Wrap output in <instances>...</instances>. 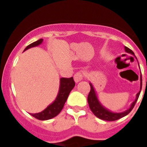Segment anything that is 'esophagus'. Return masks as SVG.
<instances>
[{
	"instance_id": "obj_1",
	"label": "esophagus",
	"mask_w": 147,
	"mask_h": 147,
	"mask_svg": "<svg viewBox=\"0 0 147 147\" xmlns=\"http://www.w3.org/2000/svg\"><path fill=\"white\" fill-rule=\"evenodd\" d=\"M83 77H84V72L82 71H79L74 75V79H75V82H79L83 79Z\"/></svg>"
}]
</instances>
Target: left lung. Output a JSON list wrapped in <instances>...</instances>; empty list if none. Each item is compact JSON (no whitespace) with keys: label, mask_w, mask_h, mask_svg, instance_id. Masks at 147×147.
I'll return each instance as SVG.
<instances>
[{"label":"left lung","mask_w":147,"mask_h":147,"mask_svg":"<svg viewBox=\"0 0 147 147\" xmlns=\"http://www.w3.org/2000/svg\"><path fill=\"white\" fill-rule=\"evenodd\" d=\"M124 50H125L126 53H129V54L132 55L134 57H136L135 55H134V52L131 50H130L129 48H128L127 47H124ZM137 58V57H136ZM90 92L88 94V97H87V102H88L89 107H90V109H91L92 112H93L94 115H95L97 117L100 118V119L105 120V121H115V120H117L120 119L121 117H124L126 115H128L132 109L134 108V105H135L136 102H137L138 98H139V96L140 94L141 90H142V73L140 75V90H139V92L137 93V95H136V99L134 102L131 103V106L128 109H127L126 111L122 112H113L112 111L109 110L108 109H107L105 107H104L102 105L101 102H100V100H98V97H97V94L95 92V90H94V87H93L92 84L91 82H90Z\"/></svg>","instance_id":"8db88e82"}]
</instances>
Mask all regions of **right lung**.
Here are the masks:
<instances>
[{
    "label": "right lung",
    "mask_w": 147,
    "mask_h": 147,
    "mask_svg": "<svg viewBox=\"0 0 147 147\" xmlns=\"http://www.w3.org/2000/svg\"><path fill=\"white\" fill-rule=\"evenodd\" d=\"M42 41H43V40L40 39L38 40L35 41V42H32V43L30 44L29 45H28L25 48L24 51L27 50L28 49L31 48V47H36V46L40 45ZM75 85V83L73 80V78H60L59 92L55 101L52 104H50V105H48L47 108L44 109L43 111H42V112L35 114L30 113V115L35 118H36V119L40 120L50 119L56 117L63 109L65 102H66L67 99L69 96V92L74 88Z\"/></svg>",
    "instance_id": "1"
}]
</instances>
